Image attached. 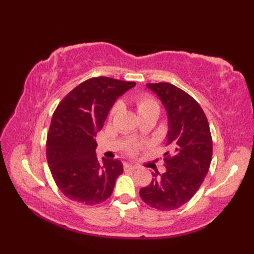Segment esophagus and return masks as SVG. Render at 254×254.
Segmentation results:
<instances>
[{
    "label": "esophagus",
    "instance_id": "1",
    "mask_svg": "<svg viewBox=\"0 0 254 254\" xmlns=\"http://www.w3.org/2000/svg\"><path fill=\"white\" fill-rule=\"evenodd\" d=\"M138 167L135 165H132V164H124V169L127 170H135L137 169Z\"/></svg>",
    "mask_w": 254,
    "mask_h": 254
}]
</instances>
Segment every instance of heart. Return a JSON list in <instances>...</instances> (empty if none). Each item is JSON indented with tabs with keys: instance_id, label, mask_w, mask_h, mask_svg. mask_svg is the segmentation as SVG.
<instances>
[{
	"instance_id": "1",
	"label": "heart",
	"mask_w": 254,
	"mask_h": 254,
	"mask_svg": "<svg viewBox=\"0 0 254 254\" xmlns=\"http://www.w3.org/2000/svg\"><path fill=\"white\" fill-rule=\"evenodd\" d=\"M134 104L136 106V110L138 112L139 117L142 119L146 118V117H158L159 112H160V106L159 102L156 100L152 95L146 94V93H142V94H137L135 97H134ZM122 109V105L120 101H117L115 105L111 107V109L109 111V119L115 118L119 112ZM141 147V145L137 143H132L128 145V146L126 148V152L127 154H134L136 150Z\"/></svg>"
}]
</instances>
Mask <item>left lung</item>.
I'll list each match as a JSON object with an SVG mask.
<instances>
[{
	"mask_svg": "<svg viewBox=\"0 0 254 254\" xmlns=\"http://www.w3.org/2000/svg\"><path fill=\"white\" fill-rule=\"evenodd\" d=\"M168 115L166 172L153 174L150 185L139 190L143 201L158 210L177 209L190 201L207 175L213 141L207 118L198 102L170 83L147 84ZM172 153H170V152Z\"/></svg>",
	"mask_w": 254,
	"mask_h": 254,
	"instance_id": "obj_1",
	"label": "left lung"
}]
</instances>
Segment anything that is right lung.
<instances>
[{"instance_id":"right-lung-1","label":"right lung","mask_w":254,"mask_h":254,"mask_svg":"<svg viewBox=\"0 0 254 254\" xmlns=\"http://www.w3.org/2000/svg\"><path fill=\"white\" fill-rule=\"evenodd\" d=\"M134 86V82L91 77L58 105L47 137V160L56 185L72 201L96 205L111 195L123 165L106 158L100 164L95 137L118 97Z\"/></svg>"}]
</instances>
